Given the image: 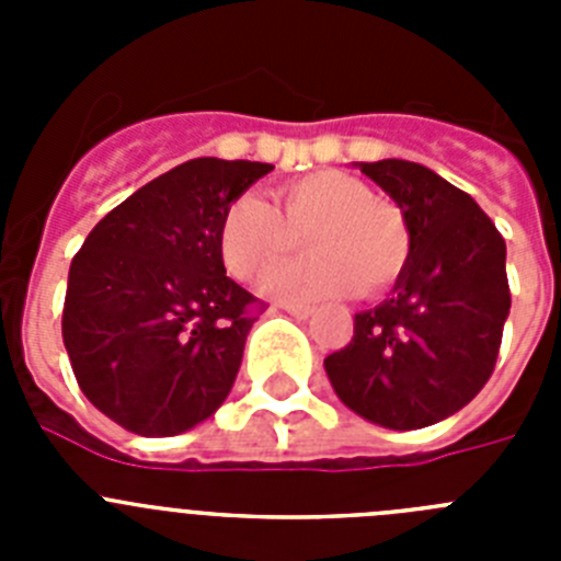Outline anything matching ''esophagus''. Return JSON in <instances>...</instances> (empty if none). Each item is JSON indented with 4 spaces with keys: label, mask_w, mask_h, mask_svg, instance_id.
Returning <instances> with one entry per match:
<instances>
[{
    "label": "esophagus",
    "mask_w": 561,
    "mask_h": 561,
    "mask_svg": "<svg viewBox=\"0 0 561 561\" xmlns=\"http://www.w3.org/2000/svg\"><path fill=\"white\" fill-rule=\"evenodd\" d=\"M284 311H289V314L297 317V320H309V317L314 314V309H311V306H295V304L284 306Z\"/></svg>",
    "instance_id": "obj_1"
}]
</instances>
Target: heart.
I'll return each mask as SVG.
<instances>
[{
	"label": "heart",
	"instance_id": "1",
	"mask_svg": "<svg viewBox=\"0 0 561 561\" xmlns=\"http://www.w3.org/2000/svg\"><path fill=\"white\" fill-rule=\"evenodd\" d=\"M304 238L311 257L266 280L272 300L309 304L354 289L381 295L404 275L413 252L404 213L342 171L286 182L275 191V207L238 196L221 216L219 252L232 277L257 284L284 266Z\"/></svg>",
	"mask_w": 561,
	"mask_h": 561
}]
</instances>
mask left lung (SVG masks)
<instances>
[{
  "label": "left lung",
  "mask_w": 561,
  "mask_h": 561,
  "mask_svg": "<svg viewBox=\"0 0 561 561\" xmlns=\"http://www.w3.org/2000/svg\"><path fill=\"white\" fill-rule=\"evenodd\" d=\"M359 171L404 213L413 252L388 300L359 311L348 345L325 356V374L362 419L430 427L492 376L512 309L505 241L469 193L419 162H359Z\"/></svg>",
  "instance_id": "8db88e82"
}]
</instances>
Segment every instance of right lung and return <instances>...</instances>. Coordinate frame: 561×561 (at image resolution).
<instances>
[{
  "label": "right lung",
  "mask_w": 561,
  "mask_h": 561,
  "mask_svg": "<svg viewBox=\"0 0 561 561\" xmlns=\"http://www.w3.org/2000/svg\"><path fill=\"white\" fill-rule=\"evenodd\" d=\"M270 162L199 157L106 213L72 257L61 334L103 415L146 438L210 419L261 309L227 277L219 225Z\"/></svg>",
  "instance_id": "obj_1"
}]
</instances>
